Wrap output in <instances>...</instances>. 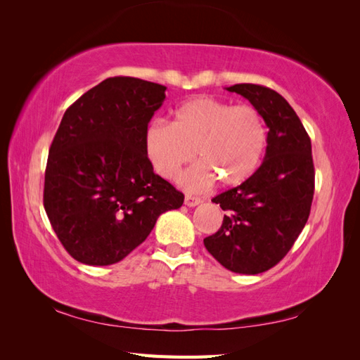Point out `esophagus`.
<instances>
[{"label": "esophagus", "mask_w": 360, "mask_h": 360, "mask_svg": "<svg viewBox=\"0 0 360 360\" xmlns=\"http://www.w3.org/2000/svg\"><path fill=\"white\" fill-rule=\"evenodd\" d=\"M201 202H202V200H201V198H198V196L186 195V198H184V204L187 205V207H195V205L201 204Z\"/></svg>", "instance_id": "34e87169"}]
</instances>
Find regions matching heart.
I'll return each instance as SVG.
<instances>
[{"mask_svg":"<svg viewBox=\"0 0 360 360\" xmlns=\"http://www.w3.org/2000/svg\"><path fill=\"white\" fill-rule=\"evenodd\" d=\"M143 147L153 170L170 181L196 153L201 160L181 182L188 192H202L217 178L224 186H240L255 173L266 148V127L255 106L200 96L179 105L172 124L151 122Z\"/></svg>","mask_w":360,"mask_h":360,"instance_id":"1","label":"heart"}]
</instances>
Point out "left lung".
I'll return each instance as SVG.
<instances>
[{
	"instance_id": "8db88e82",
	"label": "left lung",
	"mask_w": 360,
	"mask_h": 360,
	"mask_svg": "<svg viewBox=\"0 0 360 360\" xmlns=\"http://www.w3.org/2000/svg\"><path fill=\"white\" fill-rule=\"evenodd\" d=\"M227 91L246 97L262 114L269 128L267 147L248 181L212 200L226 215L204 246L226 269L255 275L285 258L309 218L316 178L311 139L277 91L254 83Z\"/></svg>"
}]
</instances>
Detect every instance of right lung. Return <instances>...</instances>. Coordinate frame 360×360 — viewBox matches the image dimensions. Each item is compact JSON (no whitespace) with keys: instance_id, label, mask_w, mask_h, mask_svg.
I'll list each match as a JSON object with an SVG mask.
<instances>
[{"instance_id":"right-lung-1","label":"right lung","mask_w":360,"mask_h":360,"mask_svg":"<svg viewBox=\"0 0 360 360\" xmlns=\"http://www.w3.org/2000/svg\"><path fill=\"white\" fill-rule=\"evenodd\" d=\"M165 86L110 77L77 98L60 122L44 173L43 204L72 258L108 266L145 241L184 195L153 172L143 136Z\"/></svg>"}]
</instances>
